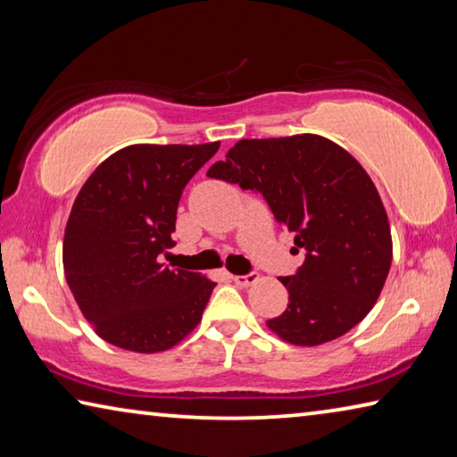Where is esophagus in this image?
Listing matches in <instances>:
<instances>
[{"instance_id":"esophagus-1","label":"esophagus","mask_w":457,"mask_h":457,"mask_svg":"<svg viewBox=\"0 0 457 457\" xmlns=\"http://www.w3.org/2000/svg\"><path fill=\"white\" fill-rule=\"evenodd\" d=\"M256 280H258L256 272H250V274H244V276H234V282L237 286H242V288H247V286L253 284Z\"/></svg>"}]
</instances>
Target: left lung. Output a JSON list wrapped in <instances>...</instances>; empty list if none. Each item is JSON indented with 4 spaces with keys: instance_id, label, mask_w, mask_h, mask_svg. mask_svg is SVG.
<instances>
[{
    "instance_id": "1",
    "label": "left lung",
    "mask_w": 457,
    "mask_h": 457,
    "mask_svg": "<svg viewBox=\"0 0 457 457\" xmlns=\"http://www.w3.org/2000/svg\"><path fill=\"white\" fill-rule=\"evenodd\" d=\"M207 177L260 193L304 262L280 280L288 308L266 324L292 345L343 337L369 314L391 268L383 201L359 161L319 135L244 138Z\"/></svg>"
}]
</instances>
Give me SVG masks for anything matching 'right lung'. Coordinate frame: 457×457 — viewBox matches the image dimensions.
Segmentation results:
<instances>
[{"label":"right lung","instance_id":"obj_1","mask_svg":"<svg viewBox=\"0 0 457 457\" xmlns=\"http://www.w3.org/2000/svg\"><path fill=\"white\" fill-rule=\"evenodd\" d=\"M218 149L220 143L133 145L82 185L62 258L76 303L106 343L161 353L197 327L215 282L159 264V256L173 245L185 185Z\"/></svg>","mask_w":457,"mask_h":457}]
</instances>
